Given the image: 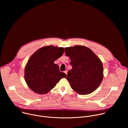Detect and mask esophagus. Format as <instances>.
<instances>
[{
	"label": "esophagus",
	"instance_id": "esophagus-1",
	"mask_svg": "<svg viewBox=\"0 0 128 128\" xmlns=\"http://www.w3.org/2000/svg\"><path fill=\"white\" fill-rule=\"evenodd\" d=\"M67 72H68V71L67 70H65V71H64V73H65V74L67 75Z\"/></svg>",
	"mask_w": 128,
	"mask_h": 128
}]
</instances>
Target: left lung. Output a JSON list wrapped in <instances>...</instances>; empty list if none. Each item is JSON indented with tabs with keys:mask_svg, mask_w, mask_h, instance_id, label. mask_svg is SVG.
I'll return each instance as SVG.
<instances>
[{
	"mask_svg": "<svg viewBox=\"0 0 128 128\" xmlns=\"http://www.w3.org/2000/svg\"><path fill=\"white\" fill-rule=\"evenodd\" d=\"M65 52L72 66L67 77L71 88L80 95L93 92L104 76L101 60L90 48L84 46L65 48Z\"/></svg>",
	"mask_w": 128,
	"mask_h": 128,
	"instance_id": "8db88e82",
	"label": "left lung"
}]
</instances>
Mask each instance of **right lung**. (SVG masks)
Segmentation results:
<instances>
[{"label": "right lung", "mask_w": 128, "mask_h": 128, "mask_svg": "<svg viewBox=\"0 0 128 128\" xmlns=\"http://www.w3.org/2000/svg\"><path fill=\"white\" fill-rule=\"evenodd\" d=\"M63 48L53 46H43L36 50L29 59L25 68L24 78L28 87L36 94H47L62 78L65 73L60 72L54 61L61 57Z\"/></svg>", "instance_id": "obj_1"}]
</instances>
